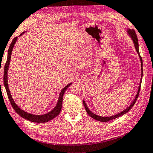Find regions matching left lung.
I'll return each instance as SVG.
<instances>
[{"instance_id": "left-lung-1", "label": "left lung", "mask_w": 153, "mask_h": 153, "mask_svg": "<svg viewBox=\"0 0 153 153\" xmlns=\"http://www.w3.org/2000/svg\"><path fill=\"white\" fill-rule=\"evenodd\" d=\"M127 33L128 34L129 36L132 39L134 44V47L136 49V51L138 55H139V57L140 59V61H141V79H140V85H139V87H138V89H137V94L136 95V97H135L134 99L133 100L132 102L131 103L130 105H128V107L126 108L125 109H124L123 111H121L120 113H117L116 115H112V116H110V117H102V116H99L94 114V113L92 112L91 110L88 109V108L87 107V105L86 104V103L84 100H83V105L85 108V110H86L87 113L88 114L90 117H91L92 118H93L94 119L98 120V121H100V122H108L109 121V120H111L115 119L116 118H118V117L122 116L123 115L126 114V113L128 112L130 110L132 109V108L133 107V105L135 104V103H136L137 99L138 98V96H139L140 94V88H141V81H142V77H143V60H142V58L141 56L140 55V51H139V45H138V40H137V35L135 33V30L134 29H129V28H128L127 29Z\"/></svg>"}]
</instances>
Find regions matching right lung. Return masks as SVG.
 Segmentation results:
<instances>
[{
	"label": "right lung",
	"instance_id": "add662e5",
	"mask_svg": "<svg viewBox=\"0 0 153 153\" xmlns=\"http://www.w3.org/2000/svg\"><path fill=\"white\" fill-rule=\"evenodd\" d=\"M25 33H26V31L23 32V33H21L19 36H21V35H23ZM17 40V37H16L15 38H13V40H12L11 44H10V45L9 49H8V57H7V60H6V62L5 64L4 70V87L6 88L7 94H8L10 102L13 107V109L16 111V112L17 113V114L19 115L21 117H23V119H27L31 122L37 123H44L48 122V121H49V120H51L53 119H54L55 117H56L60 113V111H61V108H62V98H63L64 93H65V92L66 91L67 88L70 87V85L72 83H70L68 84L62 88L61 91L60 92L58 101H57V103H56L55 107L53 108L51 111L48 112V113H45V114H44V115H34V114H31V113H27L26 111H23V109H21L19 107V106L16 104L15 102L13 101V99L12 97L11 93H10V91L9 87H8V68H9V65H10V59H11L12 49L13 48V46H14V45H15Z\"/></svg>",
	"mask_w": 153,
	"mask_h": 153
}]
</instances>
